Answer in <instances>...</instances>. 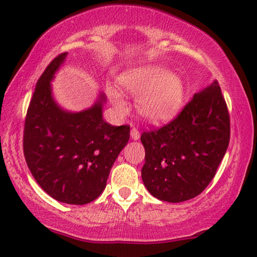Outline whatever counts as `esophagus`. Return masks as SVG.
<instances>
[{
    "instance_id": "1",
    "label": "esophagus",
    "mask_w": 257,
    "mask_h": 257,
    "mask_svg": "<svg viewBox=\"0 0 257 257\" xmlns=\"http://www.w3.org/2000/svg\"><path fill=\"white\" fill-rule=\"evenodd\" d=\"M131 138L133 140H138L140 138V132L138 131V128L135 127V126L131 128Z\"/></svg>"
}]
</instances>
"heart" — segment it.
I'll return each mask as SVG.
<instances>
[{
  "label": "heart",
  "instance_id": "obj_1",
  "mask_svg": "<svg viewBox=\"0 0 257 257\" xmlns=\"http://www.w3.org/2000/svg\"><path fill=\"white\" fill-rule=\"evenodd\" d=\"M121 85L138 98L140 114L153 124H164L179 113L184 101V86L180 78L159 66L145 65L126 71ZM107 94L117 110L125 114L127 105L122 94L113 86Z\"/></svg>",
  "mask_w": 257,
  "mask_h": 257
}]
</instances>
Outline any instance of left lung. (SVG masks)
<instances>
[{
  "label": "left lung",
  "mask_w": 257,
  "mask_h": 257,
  "mask_svg": "<svg viewBox=\"0 0 257 257\" xmlns=\"http://www.w3.org/2000/svg\"><path fill=\"white\" fill-rule=\"evenodd\" d=\"M230 138V119L214 80L163 127L144 132V185L154 198L182 202L199 195L215 177Z\"/></svg>",
  "instance_id": "obj_1"
}]
</instances>
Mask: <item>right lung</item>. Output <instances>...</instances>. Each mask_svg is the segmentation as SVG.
I'll return each mask as SVG.
<instances>
[{"label":"right lung","mask_w":257,"mask_h":257,"mask_svg":"<svg viewBox=\"0 0 257 257\" xmlns=\"http://www.w3.org/2000/svg\"><path fill=\"white\" fill-rule=\"evenodd\" d=\"M66 55L52 59L36 84L24 122L23 152L45 193L59 202L85 205L104 191L130 139V126L104 121L103 93L92 107L76 113L56 104L50 82Z\"/></svg>","instance_id":"1"}]
</instances>
